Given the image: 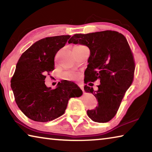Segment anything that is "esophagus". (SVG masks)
I'll list each match as a JSON object with an SVG mask.
<instances>
[{
    "mask_svg": "<svg viewBox=\"0 0 152 152\" xmlns=\"http://www.w3.org/2000/svg\"><path fill=\"white\" fill-rule=\"evenodd\" d=\"M78 86H79L80 88H81L82 91L84 92V86H83V84H78Z\"/></svg>",
    "mask_w": 152,
    "mask_h": 152,
    "instance_id": "1",
    "label": "esophagus"
}]
</instances>
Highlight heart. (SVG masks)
Returning <instances> with one entry per match:
<instances>
[{
  "label": "heart",
  "instance_id": "b5f03b06",
  "mask_svg": "<svg viewBox=\"0 0 152 152\" xmlns=\"http://www.w3.org/2000/svg\"><path fill=\"white\" fill-rule=\"evenodd\" d=\"M80 46L82 45H78L76 47H80ZM64 79L65 80H76L78 78V74L75 72H64L62 75Z\"/></svg>",
  "mask_w": 152,
  "mask_h": 152
}]
</instances>
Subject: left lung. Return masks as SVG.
<instances>
[{
	"mask_svg": "<svg viewBox=\"0 0 152 152\" xmlns=\"http://www.w3.org/2000/svg\"><path fill=\"white\" fill-rule=\"evenodd\" d=\"M69 43L81 44L89 48L84 83L100 80L96 91L84 86L98 100L94 109L87 115L94 122L106 123L115 116L125 92L132 85L135 71L133 53L125 36L115 31L87 34H75Z\"/></svg>",
	"mask_w": 152,
	"mask_h": 152,
	"instance_id": "8db88e82",
	"label": "left lung"
}]
</instances>
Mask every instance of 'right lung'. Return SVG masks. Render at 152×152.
Wrapping results in <instances>:
<instances>
[{
    "label": "right lung",
    "instance_id": "obj_1",
    "mask_svg": "<svg viewBox=\"0 0 152 152\" xmlns=\"http://www.w3.org/2000/svg\"><path fill=\"white\" fill-rule=\"evenodd\" d=\"M70 35L42 39L20 56L11 81L15 102L30 119L48 122L62 115L70 98L79 97L82 90L73 82L61 80L55 89L45 84L46 74L54 70V58Z\"/></svg>",
    "mask_w": 152,
    "mask_h": 152
}]
</instances>
